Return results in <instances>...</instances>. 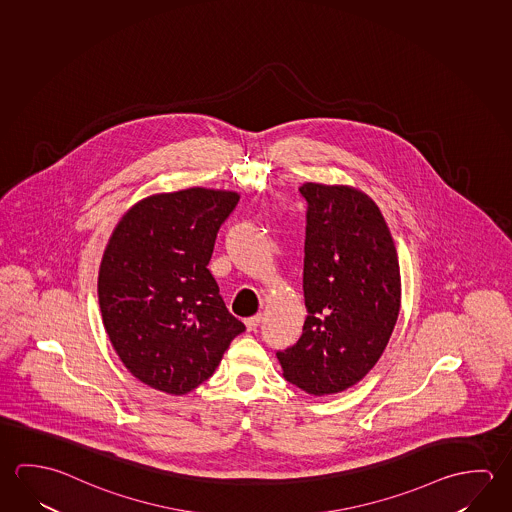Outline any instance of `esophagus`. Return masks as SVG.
<instances>
[{
    "label": "esophagus",
    "mask_w": 512,
    "mask_h": 512,
    "mask_svg": "<svg viewBox=\"0 0 512 512\" xmlns=\"http://www.w3.org/2000/svg\"><path fill=\"white\" fill-rule=\"evenodd\" d=\"M260 320H262V316H260V314H255V316L246 318V320H244V323H246V329H248V331H257V327L260 325Z\"/></svg>",
    "instance_id": "1"
}]
</instances>
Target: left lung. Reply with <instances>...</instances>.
I'll use <instances>...</instances> for the list:
<instances>
[{
	"instance_id": "1",
	"label": "left lung",
	"mask_w": 512,
	"mask_h": 512,
	"mask_svg": "<svg viewBox=\"0 0 512 512\" xmlns=\"http://www.w3.org/2000/svg\"><path fill=\"white\" fill-rule=\"evenodd\" d=\"M304 332L277 358L289 383L338 394L367 376L401 307L394 239L376 203L347 185L304 183Z\"/></svg>"
}]
</instances>
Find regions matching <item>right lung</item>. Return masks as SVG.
I'll return each instance as SVG.
<instances>
[{
  "instance_id": "add662e5",
  "label": "right lung",
  "mask_w": 512,
  "mask_h": 512,
  "mask_svg": "<svg viewBox=\"0 0 512 512\" xmlns=\"http://www.w3.org/2000/svg\"><path fill=\"white\" fill-rule=\"evenodd\" d=\"M237 203L232 190L154 194L129 208L109 237L99 269L102 322L127 370L154 390L189 394L246 329L207 268Z\"/></svg>"
}]
</instances>
